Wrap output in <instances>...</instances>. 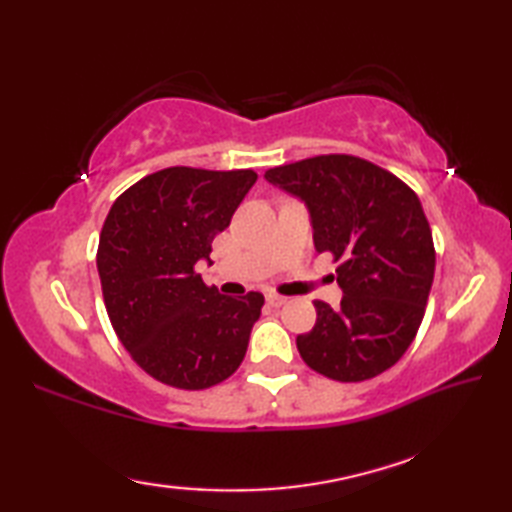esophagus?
Wrapping results in <instances>:
<instances>
[{"label": "esophagus", "instance_id": "1", "mask_svg": "<svg viewBox=\"0 0 512 512\" xmlns=\"http://www.w3.org/2000/svg\"><path fill=\"white\" fill-rule=\"evenodd\" d=\"M266 301L270 303V306L279 308V306H284V303H286L288 299H286V297H281V295H275V292H270V295H266Z\"/></svg>", "mask_w": 512, "mask_h": 512}]
</instances>
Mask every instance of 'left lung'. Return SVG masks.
Wrapping results in <instances>:
<instances>
[{
  "instance_id": "1",
  "label": "left lung",
  "mask_w": 512,
  "mask_h": 512,
  "mask_svg": "<svg viewBox=\"0 0 512 512\" xmlns=\"http://www.w3.org/2000/svg\"><path fill=\"white\" fill-rule=\"evenodd\" d=\"M264 178L306 204L314 248L341 262V306L314 301L317 323L297 336L301 358L341 383L383 374L416 336L436 270L418 195L394 173L345 154L268 169Z\"/></svg>"
}]
</instances>
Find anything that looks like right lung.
<instances>
[{
	"mask_svg": "<svg viewBox=\"0 0 512 512\" xmlns=\"http://www.w3.org/2000/svg\"><path fill=\"white\" fill-rule=\"evenodd\" d=\"M257 180L250 169L169 167L105 217L96 268L112 328L149 376L178 389L222 383L244 361L264 295L224 297L198 275Z\"/></svg>",
	"mask_w": 512,
	"mask_h": 512,
	"instance_id": "add662e5",
	"label": "right lung"
}]
</instances>
